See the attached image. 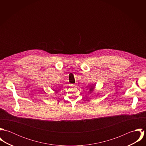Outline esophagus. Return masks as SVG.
Wrapping results in <instances>:
<instances>
[{
  "mask_svg": "<svg viewBox=\"0 0 146 146\" xmlns=\"http://www.w3.org/2000/svg\"><path fill=\"white\" fill-rule=\"evenodd\" d=\"M71 86H75V84H70V85Z\"/></svg>",
  "mask_w": 146,
  "mask_h": 146,
  "instance_id": "esophagus-1",
  "label": "esophagus"
}]
</instances>
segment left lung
Returning a JSON list of instances; mask_svg holds the SVG:
<instances>
[{"label":"left lung","instance_id":"1","mask_svg":"<svg viewBox=\"0 0 146 146\" xmlns=\"http://www.w3.org/2000/svg\"><path fill=\"white\" fill-rule=\"evenodd\" d=\"M94 87H95V86H92V88H90V91L93 90V89H94Z\"/></svg>","mask_w":146,"mask_h":146}]
</instances>
